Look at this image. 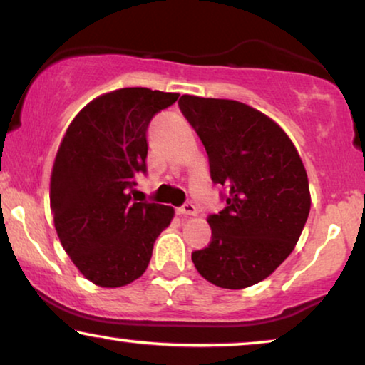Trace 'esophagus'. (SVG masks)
Returning <instances> with one entry per match:
<instances>
[{
  "label": "esophagus",
  "instance_id": "obj_1",
  "mask_svg": "<svg viewBox=\"0 0 365 365\" xmlns=\"http://www.w3.org/2000/svg\"><path fill=\"white\" fill-rule=\"evenodd\" d=\"M177 212L180 215H197V207L193 203H183Z\"/></svg>",
  "mask_w": 365,
  "mask_h": 365
}]
</instances>
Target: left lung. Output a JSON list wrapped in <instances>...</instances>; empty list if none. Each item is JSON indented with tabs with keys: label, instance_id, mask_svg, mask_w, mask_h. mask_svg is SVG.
<instances>
[{
	"label": "left lung",
	"instance_id": "1",
	"mask_svg": "<svg viewBox=\"0 0 365 365\" xmlns=\"http://www.w3.org/2000/svg\"><path fill=\"white\" fill-rule=\"evenodd\" d=\"M180 110L210 163L213 183L225 187V208L208 215L212 242L192 260L222 289L259 284L290 255L310 212L309 180L287 133L235 100L183 95Z\"/></svg>",
	"mask_w": 365,
	"mask_h": 365
}]
</instances>
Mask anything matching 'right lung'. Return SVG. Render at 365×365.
Segmentation results:
<instances>
[{
    "instance_id": "right-lung-1",
    "label": "right lung",
    "mask_w": 365,
    "mask_h": 365,
    "mask_svg": "<svg viewBox=\"0 0 365 365\" xmlns=\"http://www.w3.org/2000/svg\"><path fill=\"white\" fill-rule=\"evenodd\" d=\"M178 93L121 88L90 101L68 126L51 172L50 202L63 249L100 287H123L147 270L173 208L133 202L147 173V128Z\"/></svg>"
}]
</instances>
